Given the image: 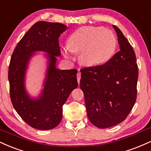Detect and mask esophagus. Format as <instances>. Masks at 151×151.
<instances>
[{"instance_id":"esophagus-1","label":"esophagus","mask_w":151,"mask_h":151,"mask_svg":"<svg viewBox=\"0 0 151 151\" xmlns=\"http://www.w3.org/2000/svg\"><path fill=\"white\" fill-rule=\"evenodd\" d=\"M77 78L78 83H79V81H80V79H81V72H79V71L78 72V73L77 74Z\"/></svg>"}]
</instances>
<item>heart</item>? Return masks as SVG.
<instances>
[{
	"mask_svg": "<svg viewBox=\"0 0 151 151\" xmlns=\"http://www.w3.org/2000/svg\"><path fill=\"white\" fill-rule=\"evenodd\" d=\"M117 39L111 30L99 27H80L71 34L68 41L70 51L79 52L82 64L93 66L104 63L115 51ZM68 57V53L65 52Z\"/></svg>",
	"mask_w": 151,
	"mask_h": 151,
	"instance_id": "obj_1",
	"label": "heart"
}]
</instances>
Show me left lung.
Wrapping results in <instances>:
<instances>
[{
	"instance_id": "1",
	"label": "left lung",
	"mask_w": 151,
	"mask_h": 151,
	"mask_svg": "<svg viewBox=\"0 0 151 151\" xmlns=\"http://www.w3.org/2000/svg\"><path fill=\"white\" fill-rule=\"evenodd\" d=\"M119 51L101 65L81 69L80 88L84 94L88 118L101 129L126 119L137 100L139 77L135 52L118 27Z\"/></svg>"
}]
</instances>
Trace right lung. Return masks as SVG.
Returning <instances> with one entry per match:
<instances>
[{"mask_svg":"<svg viewBox=\"0 0 151 151\" xmlns=\"http://www.w3.org/2000/svg\"><path fill=\"white\" fill-rule=\"evenodd\" d=\"M67 26L58 22H38L19 41L10 59L8 70L10 95L14 110L27 124L40 130L55 128L63 117V105L78 86L77 70L56 68L60 55V36ZM35 51H44L49 61L45 88L39 99H32L24 88V75Z\"/></svg>","mask_w":151,"mask_h":151,"instance_id":"obj_1","label":"right lung"}]
</instances>
